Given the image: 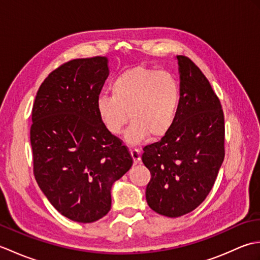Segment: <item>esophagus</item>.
<instances>
[{"label":"esophagus","mask_w":260,"mask_h":260,"mask_svg":"<svg viewBox=\"0 0 260 260\" xmlns=\"http://www.w3.org/2000/svg\"><path fill=\"white\" fill-rule=\"evenodd\" d=\"M131 155H132V157H133L134 164H137L141 161V152L137 150V148H132Z\"/></svg>","instance_id":"1"}]
</instances>
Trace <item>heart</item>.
I'll return each mask as SVG.
<instances>
[{
    "label": "heart",
    "mask_w": 260,
    "mask_h": 260,
    "mask_svg": "<svg viewBox=\"0 0 260 260\" xmlns=\"http://www.w3.org/2000/svg\"><path fill=\"white\" fill-rule=\"evenodd\" d=\"M112 96L101 95L96 109L105 128L118 135L132 123L125 139L139 144L148 136L159 140L172 128L179 113L181 89L175 77L168 71L140 67L119 74L110 85Z\"/></svg>",
    "instance_id": "b5f03b06"
}]
</instances>
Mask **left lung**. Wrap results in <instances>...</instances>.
Listing matches in <instances>:
<instances>
[{"mask_svg": "<svg viewBox=\"0 0 260 260\" xmlns=\"http://www.w3.org/2000/svg\"><path fill=\"white\" fill-rule=\"evenodd\" d=\"M179 61L181 102L169 133L146 145L142 161L150 170L146 201L154 211L176 218L207 198L224 158V116L207 77L190 58Z\"/></svg>", "mask_w": 260, "mask_h": 260, "instance_id": "8db88e82", "label": "left lung"}]
</instances>
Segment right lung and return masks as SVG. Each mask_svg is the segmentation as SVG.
<instances>
[{
    "label": "right lung",
    "mask_w": 260,
    "mask_h": 260,
    "mask_svg": "<svg viewBox=\"0 0 260 260\" xmlns=\"http://www.w3.org/2000/svg\"><path fill=\"white\" fill-rule=\"evenodd\" d=\"M108 77L106 57L74 59L42 82L32 107L33 174L64 217L89 223L106 215L110 190L133 164L99 118L96 101Z\"/></svg>",
    "instance_id": "obj_1"
}]
</instances>
